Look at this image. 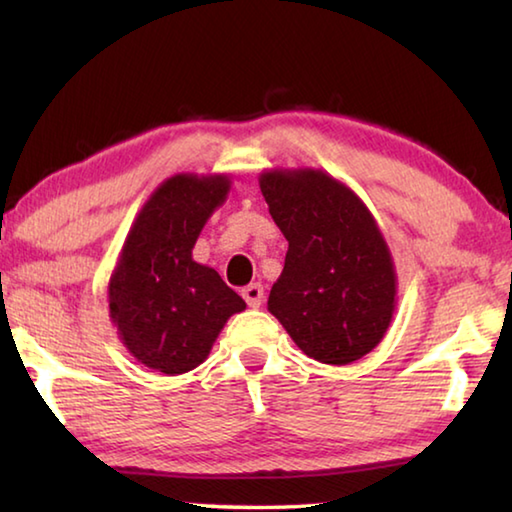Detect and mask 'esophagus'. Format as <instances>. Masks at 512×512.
I'll return each instance as SVG.
<instances>
[{
    "label": "esophagus",
    "mask_w": 512,
    "mask_h": 512,
    "mask_svg": "<svg viewBox=\"0 0 512 512\" xmlns=\"http://www.w3.org/2000/svg\"><path fill=\"white\" fill-rule=\"evenodd\" d=\"M241 296H244V300L248 302V307L257 309L259 305H262V300H264V287L259 282L248 284L246 289H241Z\"/></svg>",
    "instance_id": "34e87169"
}]
</instances>
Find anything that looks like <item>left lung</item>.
<instances>
[{"label":"left lung","mask_w":512,"mask_h":512,"mask_svg":"<svg viewBox=\"0 0 512 512\" xmlns=\"http://www.w3.org/2000/svg\"><path fill=\"white\" fill-rule=\"evenodd\" d=\"M259 187L289 241L268 311L320 363L375 350L395 311L391 250L361 198L318 169L264 171Z\"/></svg>","instance_id":"8db88e82"}]
</instances>
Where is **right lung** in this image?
Masks as SVG:
<instances>
[{
    "label": "right lung",
    "mask_w": 512,
    "mask_h": 512,
    "mask_svg": "<svg viewBox=\"0 0 512 512\" xmlns=\"http://www.w3.org/2000/svg\"><path fill=\"white\" fill-rule=\"evenodd\" d=\"M230 178L178 173L137 214L108 284L121 343L146 368L183 375L207 359L232 314L246 309L221 275L192 259L203 225Z\"/></svg>",
    "instance_id": "right-lung-1"
}]
</instances>
